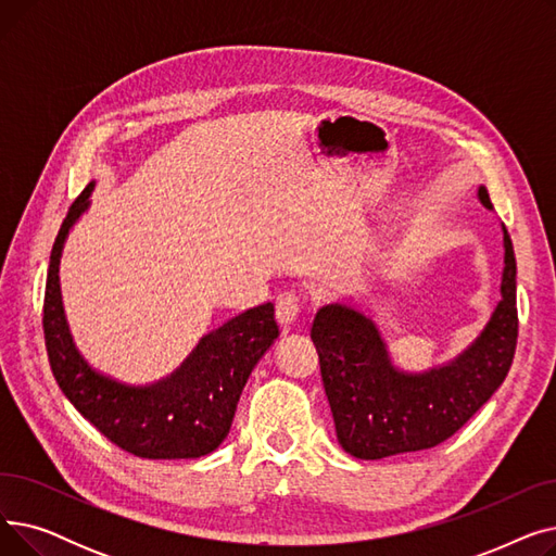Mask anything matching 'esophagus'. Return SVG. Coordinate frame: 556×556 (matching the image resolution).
<instances>
[{
  "mask_svg": "<svg viewBox=\"0 0 556 556\" xmlns=\"http://www.w3.org/2000/svg\"><path fill=\"white\" fill-rule=\"evenodd\" d=\"M300 311H302V300L295 290H286V293H281L275 304V315H277L279 327L283 331H290V327L295 325Z\"/></svg>",
  "mask_w": 556,
  "mask_h": 556,
  "instance_id": "obj_1",
  "label": "esophagus"
}]
</instances>
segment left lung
Returning a JSON list of instances; mask_svg holds the SVG:
<instances>
[{"mask_svg": "<svg viewBox=\"0 0 556 556\" xmlns=\"http://www.w3.org/2000/svg\"><path fill=\"white\" fill-rule=\"evenodd\" d=\"M478 195L486 210L493 207L484 187ZM503 237V300L478 340L444 367L403 374L363 313L342 304L317 311L311 338L338 442L349 455L383 459L442 444L503 386L518 338L516 256L505 225Z\"/></svg>", "mask_w": 556, "mask_h": 556, "instance_id": "1", "label": "left lung"}]
</instances>
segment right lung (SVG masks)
Returning a JSON list of instances; mask_svg holds the SVG:
<instances>
[{
  "label": "right lung",
  "instance_id": "obj_1",
  "mask_svg": "<svg viewBox=\"0 0 556 556\" xmlns=\"http://www.w3.org/2000/svg\"><path fill=\"white\" fill-rule=\"evenodd\" d=\"M94 182L70 207L53 241L42 329L55 383L76 410L103 437L146 459H191L220 446L248 378L268 352L279 327L275 306L261 304L204 336L191 356L164 381L130 388L94 371L72 342L58 283V263L67 233L90 204Z\"/></svg>",
  "mask_w": 556,
  "mask_h": 556
}]
</instances>
